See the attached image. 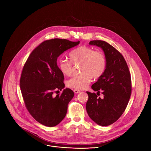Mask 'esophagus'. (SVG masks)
Segmentation results:
<instances>
[{
    "label": "esophagus",
    "instance_id": "34e87169",
    "mask_svg": "<svg viewBox=\"0 0 151 151\" xmlns=\"http://www.w3.org/2000/svg\"><path fill=\"white\" fill-rule=\"evenodd\" d=\"M74 93H80L81 91H79V90H78V89H75L74 91Z\"/></svg>",
    "mask_w": 151,
    "mask_h": 151
}]
</instances>
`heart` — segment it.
Segmentation results:
<instances>
[{"mask_svg": "<svg viewBox=\"0 0 151 151\" xmlns=\"http://www.w3.org/2000/svg\"><path fill=\"white\" fill-rule=\"evenodd\" d=\"M69 56L72 63H81L80 71L82 73L73 76L67 81V86L70 88L84 89L92 81L93 78L98 79L105 72L107 61L105 55L101 52L82 46L71 51ZM59 68L63 75L70 76L72 73V64L67 59L60 60Z\"/></svg>", "mask_w": 151, "mask_h": 151, "instance_id": "obj_1", "label": "heart"}]
</instances>
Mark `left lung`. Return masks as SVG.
<instances>
[{
    "instance_id": "1",
    "label": "left lung",
    "mask_w": 151,
    "mask_h": 151,
    "mask_svg": "<svg viewBox=\"0 0 151 151\" xmlns=\"http://www.w3.org/2000/svg\"><path fill=\"white\" fill-rule=\"evenodd\" d=\"M89 45L104 51L107 66L104 74L92 86L97 94L87 92V113L98 125L108 126L121 116L127 106L132 92L131 76L122 55L113 46L101 40L91 41ZM100 91L104 95L102 99L97 96Z\"/></svg>"
}]
</instances>
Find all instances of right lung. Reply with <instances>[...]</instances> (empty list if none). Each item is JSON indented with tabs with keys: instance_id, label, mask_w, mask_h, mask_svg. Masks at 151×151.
<instances>
[{
	"instance_id": "obj_1",
	"label": "right lung",
	"mask_w": 151,
	"mask_h": 151,
	"mask_svg": "<svg viewBox=\"0 0 151 151\" xmlns=\"http://www.w3.org/2000/svg\"><path fill=\"white\" fill-rule=\"evenodd\" d=\"M80 44L66 39L54 38L42 43L32 52L24 65L20 88L29 113L47 127L59 124L66 116L74 92L68 88L54 96L55 90L65 88L64 77L57 65L58 58Z\"/></svg>"
}]
</instances>
